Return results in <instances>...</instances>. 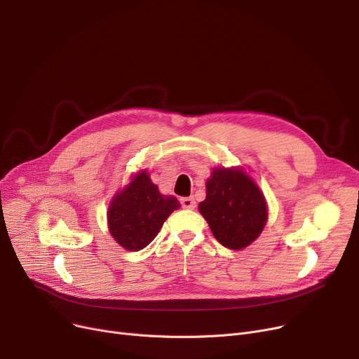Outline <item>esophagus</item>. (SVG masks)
I'll list each match as a JSON object with an SVG mask.
<instances>
[{"mask_svg":"<svg viewBox=\"0 0 359 359\" xmlns=\"http://www.w3.org/2000/svg\"><path fill=\"white\" fill-rule=\"evenodd\" d=\"M180 203L184 210H194L196 206V202L194 198H182L180 199Z\"/></svg>","mask_w":359,"mask_h":359,"instance_id":"esophagus-1","label":"esophagus"}]
</instances>
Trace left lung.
<instances>
[{
  "mask_svg": "<svg viewBox=\"0 0 359 359\" xmlns=\"http://www.w3.org/2000/svg\"><path fill=\"white\" fill-rule=\"evenodd\" d=\"M199 212L222 246L240 250L257 238L266 224L265 196L241 170L217 168L206 182Z\"/></svg>",
  "mask_w": 359,
  "mask_h": 359,
  "instance_id": "1",
  "label": "left lung"
}]
</instances>
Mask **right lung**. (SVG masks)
Wrapping results in <instances>:
<instances>
[{
  "instance_id": "right-lung-1",
  "label": "right lung",
  "mask_w": 359,
  "mask_h": 359,
  "mask_svg": "<svg viewBox=\"0 0 359 359\" xmlns=\"http://www.w3.org/2000/svg\"><path fill=\"white\" fill-rule=\"evenodd\" d=\"M180 206L175 196H164L142 172L113 198L109 230L122 248L137 252L154 240L167 217Z\"/></svg>"
}]
</instances>
